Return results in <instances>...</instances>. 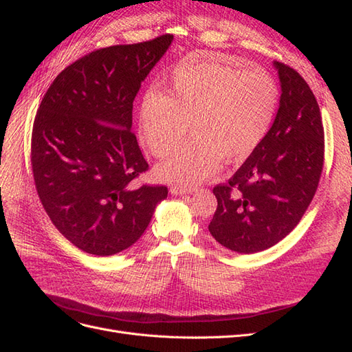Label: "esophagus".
<instances>
[{"label": "esophagus", "mask_w": 352, "mask_h": 352, "mask_svg": "<svg viewBox=\"0 0 352 352\" xmlns=\"http://www.w3.org/2000/svg\"><path fill=\"white\" fill-rule=\"evenodd\" d=\"M195 188H184V186H172L170 188V192L173 195H186V194H192L195 192Z\"/></svg>", "instance_id": "1"}]
</instances>
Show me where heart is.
<instances>
[{"label":"heart","mask_w":352,"mask_h":352,"mask_svg":"<svg viewBox=\"0 0 352 352\" xmlns=\"http://www.w3.org/2000/svg\"><path fill=\"white\" fill-rule=\"evenodd\" d=\"M278 102V85L263 69L243 72L212 60H190L173 72L164 94H144L140 135L151 154L164 157L190 126L194 140L160 164L157 175L195 185L217 172L221 158L248 157L267 135Z\"/></svg>","instance_id":"1"}]
</instances>
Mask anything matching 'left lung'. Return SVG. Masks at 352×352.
I'll list each match as a JSON object with an SVG mask.
<instances>
[{"label": "left lung", "instance_id": "left-lung-1", "mask_svg": "<svg viewBox=\"0 0 352 352\" xmlns=\"http://www.w3.org/2000/svg\"><path fill=\"white\" fill-rule=\"evenodd\" d=\"M282 95L264 140L226 184L214 186L211 236L239 254L273 247L300 223L316 194L324 162V131L302 76L274 61Z\"/></svg>", "mask_w": 352, "mask_h": 352}]
</instances>
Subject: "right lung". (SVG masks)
I'll list each match as a JSON object with an SVG mask.
<instances>
[{
  "mask_svg": "<svg viewBox=\"0 0 352 352\" xmlns=\"http://www.w3.org/2000/svg\"><path fill=\"white\" fill-rule=\"evenodd\" d=\"M173 41L95 50L51 83L32 129L36 192L52 225L79 250L107 257L148 228L167 186H138L148 170L132 129L133 100Z\"/></svg>",
  "mask_w": 352,
  "mask_h": 352,
  "instance_id": "add662e5",
  "label": "right lung"
}]
</instances>
